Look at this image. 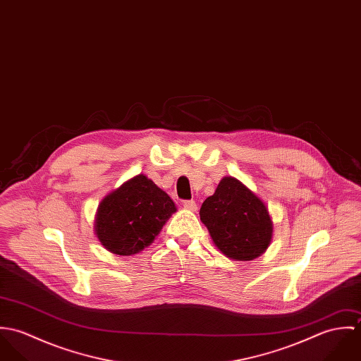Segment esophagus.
Returning a JSON list of instances; mask_svg holds the SVG:
<instances>
[{
  "mask_svg": "<svg viewBox=\"0 0 361 361\" xmlns=\"http://www.w3.org/2000/svg\"><path fill=\"white\" fill-rule=\"evenodd\" d=\"M183 207H185V209H188V211H196V209H197V204H196V202H193V200H186V202H183Z\"/></svg>",
  "mask_w": 361,
  "mask_h": 361,
  "instance_id": "1",
  "label": "esophagus"
}]
</instances>
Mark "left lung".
Listing matches in <instances>:
<instances>
[{"instance_id":"8db88e82","label":"left lung","mask_w":361,"mask_h":361,"mask_svg":"<svg viewBox=\"0 0 361 361\" xmlns=\"http://www.w3.org/2000/svg\"><path fill=\"white\" fill-rule=\"evenodd\" d=\"M200 219L214 245L236 261L261 256L272 238L268 208L240 180L225 176L200 208Z\"/></svg>"}]
</instances>
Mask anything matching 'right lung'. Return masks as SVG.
<instances>
[{"label":"right lung","mask_w":361,"mask_h":361,"mask_svg":"<svg viewBox=\"0 0 361 361\" xmlns=\"http://www.w3.org/2000/svg\"><path fill=\"white\" fill-rule=\"evenodd\" d=\"M175 211L172 199L140 173L104 197L96 215V235L108 252L132 256L153 243Z\"/></svg>","instance_id":"obj_1"}]
</instances>
